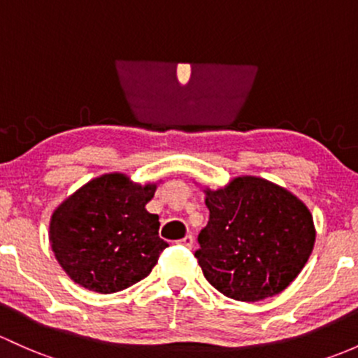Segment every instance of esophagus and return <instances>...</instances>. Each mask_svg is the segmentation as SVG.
<instances>
[{
	"label": "esophagus",
	"mask_w": 358,
	"mask_h": 358,
	"mask_svg": "<svg viewBox=\"0 0 358 358\" xmlns=\"http://www.w3.org/2000/svg\"><path fill=\"white\" fill-rule=\"evenodd\" d=\"M180 243H182V245H185V247L192 248V247H194V236H192V235H187L185 238L180 240Z\"/></svg>",
	"instance_id": "obj_1"
}]
</instances>
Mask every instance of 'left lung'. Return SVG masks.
Here are the masks:
<instances>
[{
  "label": "left lung",
  "instance_id": "left-lung-1",
  "mask_svg": "<svg viewBox=\"0 0 358 358\" xmlns=\"http://www.w3.org/2000/svg\"><path fill=\"white\" fill-rule=\"evenodd\" d=\"M208 227L195 250L206 280L240 302L278 295L299 276L315 242L314 221L292 192L255 176L206 190Z\"/></svg>",
  "mask_w": 358,
  "mask_h": 358
}]
</instances>
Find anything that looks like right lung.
Wrapping results in <instances>:
<instances>
[{"mask_svg":"<svg viewBox=\"0 0 358 358\" xmlns=\"http://www.w3.org/2000/svg\"><path fill=\"white\" fill-rule=\"evenodd\" d=\"M156 185L111 173L92 180L55 210L51 248L75 283L115 293L144 280L168 247L159 217L145 210Z\"/></svg>","mask_w":358,"mask_h":358,"instance_id":"add662e5","label":"right lung"}]
</instances>
